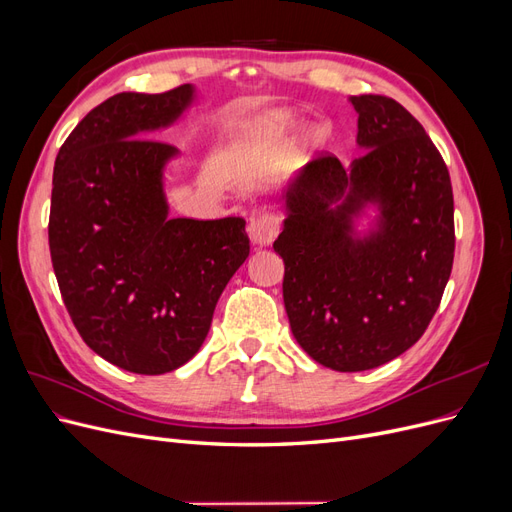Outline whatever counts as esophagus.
<instances>
[{"instance_id": "esophagus-1", "label": "esophagus", "mask_w": 512, "mask_h": 512, "mask_svg": "<svg viewBox=\"0 0 512 512\" xmlns=\"http://www.w3.org/2000/svg\"><path fill=\"white\" fill-rule=\"evenodd\" d=\"M277 232H280V218L269 211L256 215V218H252L250 224H247V235H250L252 243H256V245L273 243Z\"/></svg>"}]
</instances>
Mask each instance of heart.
Listing matches in <instances>:
<instances>
[{
  "instance_id": "b5f03b06",
  "label": "heart",
  "mask_w": 512,
  "mask_h": 512,
  "mask_svg": "<svg viewBox=\"0 0 512 512\" xmlns=\"http://www.w3.org/2000/svg\"><path fill=\"white\" fill-rule=\"evenodd\" d=\"M271 126L277 130H288L292 126V117L288 113H280L271 119Z\"/></svg>"
}]
</instances>
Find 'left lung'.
<instances>
[{
  "mask_svg": "<svg viewBox=\"0 0 512 512\" xmlns=\"http://www.w3.org/2000/svg\"><path fill=\"white\" fill-rule=\"evenodd\" d=\"M363 156L309 162L284 192L273 250L284 258V305L299 346L324 367L365 371L414 346L453 269L455 220L448 168L404 106L352 96ZM379 209L359 236L353 218Z\"/></svg>",
  "mask_w": 512,
  "mask_h": 512,
  "instance_id": "1",
  "label": "left lung"
}]
</instances>
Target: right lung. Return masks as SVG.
<instances>
[{
    "label": "right lung",
    "mask_w": 512,
    "mask_h": 512,
    "mask_svg": "<svg viewBox=\"0 0 512 512\" xmlns=\"http://www.w3.org/2000/svg\"><path fill=\"white\" fill-rule=\"evenodd\" d=\"M192 102V85L123 91L83 117L55 160L49 247L61 299L83 342L132 374L188 363L250 256L243 218H168L162 179L177 149L145 136Z\"/></svg>",
    "instance_id": "add662e5"
}]
</instances>
